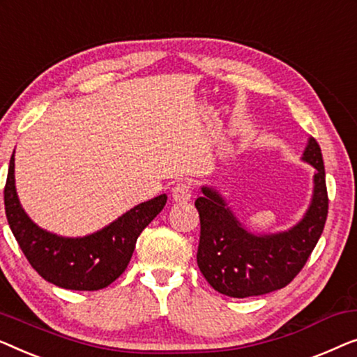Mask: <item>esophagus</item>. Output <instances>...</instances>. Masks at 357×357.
Masks as SVG:
<instances>
[{
  "instance_id": "1",
  "label": "esophagus",
  "mask_w": 357,
  "mask_h": 357,
  "mask_svg": "<svg viewBox=\"0 0 357 357\" xmlns=\"http://www.w3.org/2000/svg\"><path fill=\"white\" fill-rule=\"evenodd\" d=\"M190 195H192V190H190L189 183H184V181H181V183L173 185L172 197H173L174 202H188V200H190Z\"/></svg>"
}]
</instances>
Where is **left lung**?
Segmentation results:
<instances>
[{
    "instance_id": "obj_1",
    "label": "left lung",
    "mask_w": 357,
    "mask_h": 357,
    "mask_svg": "<svg viewBox=\"0 0 357 357\" xmlns=\"http://www.w3.org/2000/svg\"><path fill=\"white\" fill-rule=\"evenodd\" d=\"M304 160L317 172L312 204L305 217L286 233H249L217 190L202 188L204 195L195 200L200 218L197 265L215 291L231 298L267 294L284 288L303 270L328 213L324 158L314 137L309 139Z\"/></svg>"
}]
</instances>
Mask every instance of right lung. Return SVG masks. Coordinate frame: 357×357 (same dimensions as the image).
<instances>
[{"instance_id": "right-lung-1", "label": "right lung", "mask_w": 357, "mask_h": 357, "mask_svg": "<svg viewBox=\"0 0 357 357\" xmlns=\"http://www.w3.org/2000/svg\"><path fill=\"white\" fill-rule=\"evenodd\" d=\"M165 204L167 195L162 194L130 208L98 233L76 239L59 238L40 229L19 204L14 185V153L4 185L8 223L29 264L50 283L76 291H98L121 277L140 233L162 212Z\"/></svg>"}]
</instances>
